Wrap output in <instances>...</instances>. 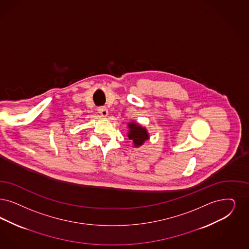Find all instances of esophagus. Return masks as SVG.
I'll list each match as a JSON object with an SVG mask.
<instances>
[{
    "instance_id": "esophagus-1",
    "label": "esophagus",
    "mask_w": 249,
    "mask_h": 249,
    "mask_svg": "<svg viewBox=\"0 0 249 249\" xmlns=\"http://www.w3.org/2000/svg\"><path fill=\"white\" fill-rule=\"evenodd\" d=\"M99 113L102 115V117H106L108 115V109L106 107H100L98 108Z\"/></svg>"
}]
</instances>
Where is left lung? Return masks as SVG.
Listing matches in <instances>:
<instances>
[{
    "mask_svg": "<svg viewBox=\"0 0 249 249\" xmlns=\"http://www.w3.org/2000/svg\"><path fill=\"white\" fill-rule=\"evenodd\" d=\"M128 136L129 139L133 141L134 147H138L144 144L145 141H147L149 138L147 129L140 124H136L135 122L128 123Z\"/></svg>",
    "mask_w": 249,
    "mask_h": 249,
    "instance_id": "8db88e82",
    "label": "left lung"
}]
</instances>
